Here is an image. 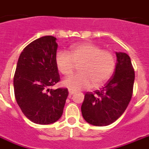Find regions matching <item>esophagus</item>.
<instances>
[{"instance_id": "34e87169", "label": "esophagus", "mask_w": 149, "mask_h": 149, "mask_svg": "<svg viewBox=\"0 0 149 149\" xmlns=\"http://www.w3.org/2000/svg\"><path fill=\"white\" fill-rule=\"evenodd\" d=\"M68 93H69V95L71 96V95H72V94L74 93L75 91L74 90H72V89H69V90H68Z\"/></svg>"}]
</instances>
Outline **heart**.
I'll return each mask as SVG.
<instances>
[{"label":"heart","instance_id":"heart-1","mask_svg":"<svg viewBox=\"0 0 149 149\" xmlns=\"http://www.w3.org/2000/svg\"><path fill=\"white\" fill-rule=\"evenodd\" d=\"M58 70L64 76L72 73L76 64H80V73L68 77L63 85L72 90L98 88L107 82L115 68V58L109 50L91 42H82L71 47L69 53L59 52L56 56Z\"/></svg>","mask_w":149,"mask_h":149}]
</instances>
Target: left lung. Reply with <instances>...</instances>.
Listing matches in <instances>:
<instances>
[{
  "mask_svg": "<svg viewBox=\"0 0 149 149\" xmlns=\"http://www.w3.org/2000/svg\"><path fill=\"white\" fill-rule=\"evenodd\" d=\"M114 74L105 87L85 93L81 105L83 118L89 124L107 126L116 121L126 111L132 97L135 71L127 54L116 52Z\"/></svg>",
  "mask_w": 149,
  "mask_h": 149,
  "instance_id": "left-lung-1",
  "label": "left lung"
}]
</instances>
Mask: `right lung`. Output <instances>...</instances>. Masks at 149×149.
Here are the masks:
<instances>
[{"label": "right lung", "mask_w": 149, "mask_h": 149, "mask_svg": "<svg viewBox=\"0 0 149 149\" xmlns=\"http://www.w3.org/2000/svg\"><path fill=\"white\" fill-rule=\"evenodd\" d=\"M56 40L49 35L28 44L21 53L13 77L17 102L25 116L38 124L56 122L68 95L66 88L51 89L60 81Z\"/></svg>", "instance_id": "add662e5"}]
</instances>
